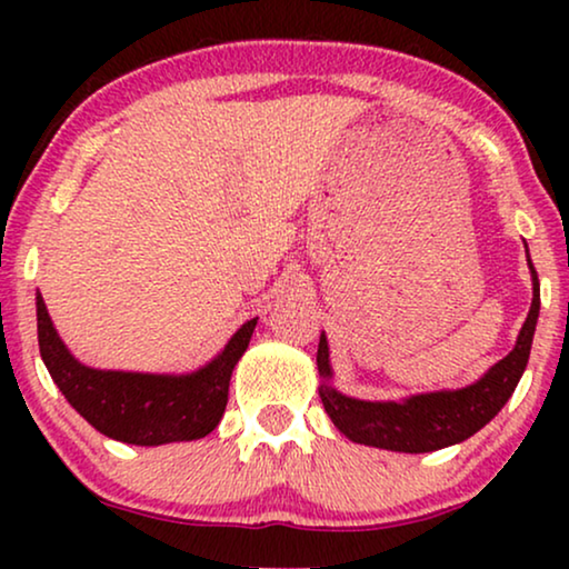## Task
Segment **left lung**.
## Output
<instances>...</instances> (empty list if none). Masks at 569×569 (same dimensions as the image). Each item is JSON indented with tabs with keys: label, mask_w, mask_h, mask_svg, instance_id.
<instances>
[{
	"label": "left lung",
	"mask_w": 569,
	"mask_h": 569,
	"mask_svg": "<svg viewBox=\"0 0 569 569\" xmlns=\"http://www.w3.org/2000/svg\"><path fill=\"white\" fill-rule=\"evenodd\" d=\"M533 277V302L528 310L523 329L518 333L516 347L508 357H502L485 378L473 386L458 388V391H435L411 396V399L396 401H360L333 391L331 386H321V401L329 411L331 422L345 432L349 440L362 442V446L399 450V453H430L456 442H463L479 432L489 419H495L508 399L516 391L520 376H523L528 355H531V341L536 331V318H539V277L531 259H528ZM318 372L331 378L329 368V345L321 333L318 341Z\"/></svg>",
	"instance_id": "obj_1"
}]
</instances>
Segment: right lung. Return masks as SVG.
<instances>
[{"instance_id":"1","label":"right lung","mask_w":569,"mask_h":569,"mask_svg":"<svg viewBox=\"0 0 569 569\" xmlns=\"http://www.w3.org/2000/svg\"><path fill=\"white\" fill-rule=\"evenodd\" d=\"M36 310L38 347L53 383L98 432L131 446L199 440L212 432L228 407L232 368L256 329V318L240 326L228 347L191 376H144L84 368L67 352L41 295Z\"/></svg>"}]
</instances>
